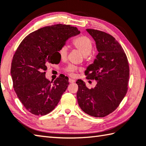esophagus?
Returning a JSON list of instances; mask_svg holds the SVG:
<instances>
[{
	"mask_svg": "<svg viewBox=\"0 0 146 146\" xmlns=\"http://www.w3.org/2000/svg\"><path fill=\"white\" fill-rule=\"evenodd\" d=\"M75 80H73V79H71V78H70L69 79V82L70 83H74L75 82Z\"/></svg>",
	"mask_w": 146,
	"mask_h": 146,
	"instance_id": "1",
	"label": "esophagus"
}]
</instances>
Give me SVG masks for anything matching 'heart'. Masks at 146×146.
Wrapping results in <instances>:
<instances>
[{
	"instance_id": "obj_1",
	"label": "heart",
	"mask_w": 146,
	"mask_h": 146,
	"mask_svg": "<svg viewBox=\"0 0 146 146\" xmlns=\"http://www.w3.org/2000/svg\"><path fill=\"white\" fill-rule=\"evenodd\" d=\"M73 47L76 50H79L82 55L84 56V58L86 59L88 55H90L93 48V42L89 37L86 35H81L76 37L72 42ZM59 56L61 60H66L68 57V50L66 46H62L59 48L58 50ZM80 68H76L75 66L70 64L65 68L64 71L68 75L71 76L75 75L76 71L80 70Z\"/></svg>"
}]
</instances>
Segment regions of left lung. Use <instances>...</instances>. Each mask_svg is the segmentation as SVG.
Listing matches in <instances>:
<instances>
[{
  "mask_svg": "<svg viewBox=\"0 0 146 146\" xmlns=\"http://www.w3.org/2000/svg\"><path fill=\"white\" fill-rule=\"evenodd\" d=\"M87 31L95 40L98 54L85 74L87 79L98 82L95 87L88 88L78 80L77 101L85 113L101 118L113 113L126 95L129 64L123 48L112 35L98 30Z\"/></svg>",
  "mask_w": 146,
  "mask_h": 146,
  "instance_id": "obj_1",
  "label": "left lung"
}]
</instances>
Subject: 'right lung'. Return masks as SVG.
Masks as SVG:
<instances>
[{
	"label": "right lung",
	"mask_w": 146,
	"mask_h": 146,
	"mask_svg": "<svg viewBox=\"0 0 146 146\" xmlns=\"http://www.w3.org/2000/svg\"><path fill=\"white\" fill-rule=\"evenodd\" d=\"M79 33L71 25L47 26L28 35L17 48L11 68L14 90L31 114L45 115L58 104L68 78L59 76L52 83L45 78V71L47 64L57 63L58 50L65 41Z\"/></svg>",
	"instance_id": "right-lung-1"
}]
</instances>
